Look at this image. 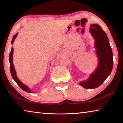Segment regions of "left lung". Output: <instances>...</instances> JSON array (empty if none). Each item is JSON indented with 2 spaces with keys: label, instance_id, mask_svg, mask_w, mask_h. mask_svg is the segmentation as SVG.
Returning a JSON list of instances; mask_svg holds the SVG:
<instances>
[{
  "label": "left lung",
  "instance_id": "obj_1",
  "mask_svg": "<svg viewBox=\"0 0 123 123\" xmlns=\"http://www.w3.org/2000/svg\"><path fill=\"white\" fill-rule=\"evenodd\" d=\"M90 31L95 39V48L99 63L96 71L90 76L87 81L80 83L86 89H95L100 86L111 73L113 67L112 49L106 33L98 25L92 24Z\"/></svg>",
  "mask_w": 123,
  "mask_h": 123
}]
</instances>
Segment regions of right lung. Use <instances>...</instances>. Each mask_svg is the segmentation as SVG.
<instances>
[{"label": "right lung", "instance_id": "right-lung-1", "mask_svg": "<svg viewBox=\"0 0 123 123\" xmlns=\"http://www.w3.org/2000/svg\"><path fill=\"white\" fill-rule=\"evenodd\" d=\"M17 36V33L16 34H15L13 36L12 41H11V43L13 44V42L15 39V38H16V37ZM13 48H11V52L10 53V55H9V62H10V72H11V76H12L13 79L15 81V82L17 83V84L18 85V86L21 87V89H22L23 90H24L25 91H26L27 92H32V91H31V90L28 88V87L26 85L23 84V83H22L20 81V80L18 79V78L17 77L16 74V71H15L14 66H13V63H12V55H13Z\"/></svg>", "mask_w": 123, "mask_h": 123}]
</instances>
